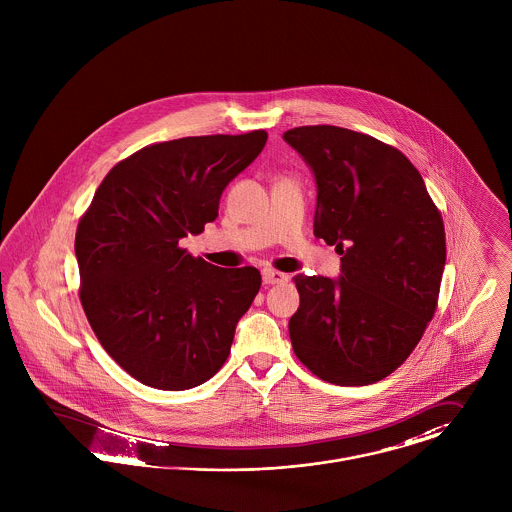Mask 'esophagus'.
Wrapping results in <instances>:
<instances>
[{
    "mask_svg": "<svg viewBox=\"0 0 512 512\" xmlns=\"http://www.w3.org/2000/svg\"><path fill=\"white\" fill-rule=\"evenodd\" d=\"M288 281V275L275 269H263V283L265 284H283Z\"/></svg>",
    "mask_w": 512,
    "mask_h": 512,
    "instance_id": "34e87169",
    "label": "esophagus"
}]
</instances>
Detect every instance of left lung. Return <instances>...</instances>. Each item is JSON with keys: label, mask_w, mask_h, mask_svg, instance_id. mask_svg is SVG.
Returning a JSON list of instances; mask_svg holds the SVG:
<instances>
[{"label": "left lung", "mask_w": 512, "mask_h": 512, "mask_svg": "<svg viewBox=\"0 0 512 512\" xmlns=\"http://www.w3.org/2000/svg\"><path fill=\"white\" fill-rule=\"evenodd\" d=\"M283 137L316 176L314 233L341 255L340 281L292 279L300 294L288 322L292 349L326 383H377L408 359L438 308L442 214L393 145L336 125Z\"/></svg>", "instance_id": "1"}]
</instances>
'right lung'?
I'll return each instance as SVG.
<instances>
[{
    "instance_id": "obj_1",
    "label": "right lung",
    "mask_w": 512,
    "mask_h": 512,
    "mask_svg": "<svg viewBox=\"0 0 512 512\" xmlns=\"http://www.w3.org/2000/svg\"><path fill=\"white\" fill-rule=\"evenodd\" d=\"M265 143L267 131L255 129L147 145L106 174L82 214L74 251L84 314L139 383L186 391L226 363L261 273L220 269L178 241L218 218L229 180Z\"/></svg>"
}]
</instances>
